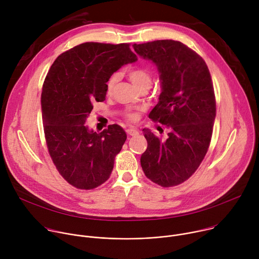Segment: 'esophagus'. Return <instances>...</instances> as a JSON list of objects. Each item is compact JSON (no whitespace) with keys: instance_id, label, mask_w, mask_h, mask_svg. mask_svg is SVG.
Instances as JSON below:
<instances>
[{"instance_id":"1","label":"esophagus","mask_w":259,"mask_h":259,"mask_svg":"<svg viewBox=\"0 0 259 259\" xmlns=\"http://www.w3.org/2000/svg\"><path fill=\"white\" fill-rule=\"evenodd\" d=\"M126 132H127V134L130 135V136H135V135H137V134L139 133V131H138L137 129H135V128H128V129L126 130Z\"/></svg>"}]
</instances>
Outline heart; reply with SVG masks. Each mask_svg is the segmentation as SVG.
Here are the masks:
<instances>
[{"instance_id":"b5f03b06","label":"heart","mask_w":259,"mask_h":259,"mask_svg":"<svg viewBox=\"0 0 259 259\" xmlns=\"http://www.w3.org/2000/svg\"><path fill=\"white\" fill-rule=\"evenodd\" d=\"M128 77L131 80V82L138 88L142 87H150L152 84V75L150 70L143 67H132L128 69ZM119 80L118 75H114L110 77V79L107 82L106 85V92L107 94H110L114 90V87L116 86L117 82Z\"/></svg>"}]
</instances>
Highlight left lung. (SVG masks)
<instances>
[{"mask_svg": "<svg viewBox=\"0 0 259 259\" xmlns=\"http://www.w3.org/2000/svg\"><path fill=\"white\" fill-rule=\"evenodd\" d=\"M141 58L159 71L161 94L149 118L166 125V139L142 129L147 149L140 164L145 176L169 188L189 179L200 166L210 144L216 103L206 62L178 41L134 44Z\"/></svg>", "mask_w": 259, "mask_h": 259, "instance_id": "obj_1", "label": "left lung"}]
</instances>
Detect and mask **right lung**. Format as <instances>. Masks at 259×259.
<instances>
[{
	"label": "right lung",
	"mask_w": 259,
	"mask_h": 259,
	"mask_svg": "<svg viewBox=\"0 0 259 259\" xmlns=\"http://www.w3.org/2000/svg\"><path fill=\"white\" fill-rule=\"evenodd\" d=\"M137 61L129 44L83 43L59 55L45 79L41 97L44 132L58 172L71 186L92 190L105 182L127 134L117 125L100 133L86 124L106 83L123 65Z\"/></svg>",
	"instance_id": "1"
}]
</instances>
